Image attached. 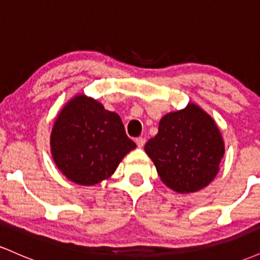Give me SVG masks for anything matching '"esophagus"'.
Instances as JSON below:
<instances>
[{"label":"esophagus","mask_w":260,"mask_h":260,"mask_svg":"<svg viewBox=\"0 0 260 260\" xmlns=\"http://www.w3.org/2000/svg\"><path fill=\"white\" fill-rule=\"evenodd\" d=\"M136 143L137 145H138V148H143L145 144V138H143V137H139V138L136 139Z\"/></svg>","instance_id":"34e87169"}]
</instances>
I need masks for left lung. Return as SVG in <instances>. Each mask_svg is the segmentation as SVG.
Returning <instances> with one entry per match:
<instances>
[{
    "label": "left lung",
    "mask_w": 260,
    "mask_h": 260,
    "mask_svg": "<svg viewBox=\"0 0 260 260\" xmlns=\"http://www.w3.org/2000/svg\"><path fill=\"white\" fill-rule=\"evenodd\" d=\"M144 150L166 186L177 193H192L215 178L225 145L215 121L190 103L161 118L159 132Z\"/></svg>",
    "instance_id": "obj_1"
}]
</instances>
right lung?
Instances as JSON below:
<instances>
[{
	"instance_id": "right-lung-1",
	"label": "right lung",
	"mask_w": 260,
	"mask_h": 260,
	"mask_svg": "<svg viewBox=\"0 0 260 260\" xmlns=\"http://www.w3.org/2000/svg\"><path fill=\"white\" fill-rule=\"evenodd\" d=\"M50 145L59 171L82 186L109 178L124 155L136 148L120 116L83 94L68 101L58 113Z\"/></svg>"
}]
</instances>
